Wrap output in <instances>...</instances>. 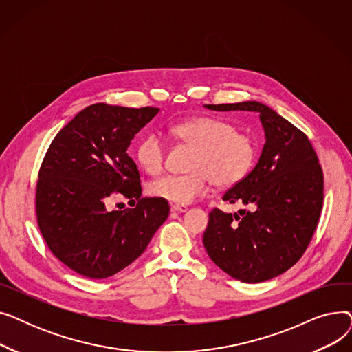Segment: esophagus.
Returning <instances> with one entry per match:
<instances>
[{
    "label": "esophagus",
    "instance_id": "34e87169",
    "mask_svg": "<svg viewBox=\"0 0 352 352\" xmlns=\"http://www.w3.org/2000/svg\"><path fill=\"white\" fill-rule=\"evenodd\" d=\"M171 211L181 214V212H187L188 208L186 206H171Z\"/></svg>",
    "mask_w": 352,
    "mask_h": 352
}]
</instances>
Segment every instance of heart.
Instances as JSON below:
<instances>
[{
	"label": "heart",
	"instance_id": "b5f03b06",
	"mask_svg": "<svg viewBox=\"0 0 352 352\" xmlns=\"http://www.w3.org/2000/svg\"><path fill=\"white\" fill-rule=\"evenodd\" d=\"M173 134L181 142L195 148L190 174H166L148 184V194L187 206L204 197L211 181L217 187H232L243 181L255 161L256 145L250 134L223 120L195 117L173 126ZM165 144L158 134H146L137 145V160L148 174H158L165 164Z\"/></svg>",
	"mask_w": 352,
	"mask_h": 352
}]
</instances>
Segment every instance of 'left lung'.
<instances>
[{"label": "left lung", "mask_w": 352, "mask_h": 352, "mask_svg": "<svg viewBox=\"0 0 352 352\" xmlns=\"http://www.w3.org/2000/svg\"><path fill=\"white\" fill-rule=\"evenodd\" d=\"M204 107L258 113L265 144L254 170L223 197L251 210H212L202 243L212 263L232 278L250 284L271 280L300 260L317 228L324 199L318 157L308 137L265 104Z\"/></svg>", "instance_id": "1"}]
</instances>
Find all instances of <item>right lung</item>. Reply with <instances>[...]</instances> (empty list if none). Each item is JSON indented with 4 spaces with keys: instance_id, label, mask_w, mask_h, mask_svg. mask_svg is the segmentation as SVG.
I'll return each mask as SVG.
<instances>
[{
    "instance_id": "1",
    "label": "right lung",
    "mask_w": 352,
    "mask_h": 352,
    "mask_svg": "<svg viewBox=\"0 0 352 352\" xmlns=\"http://www.w3.org/2000/svg\"><path fill=\"white\" fill-rule=\"evenodd\" d=\"M158 111L92 104L48 148L36 182V221L51 252L80 275L108 278L134 263L170 214L165 199L141 198L140 173L126 153ZM116 195L138 206L107 210Z\"/></svg>"
}]
</instances>
